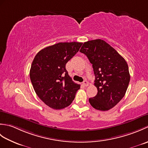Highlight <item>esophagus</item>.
Instances as JSON below:
<instances>
[{"label": "esophagus", "mask_w": 148, "mask_h": 148, "mask_svg": "<svg viewBox=\"0 0 148 148\" xmlns=\"http://www.w3.org/2000/svg\"><path fill=\"white\" fill-rule=\"evenodd\" d=\"M83 84L84 86H88L89 85V83L88 82V81H86V80H84V81H83Z\"/></svg>", "instance_id": "obj_1"}]
</instances>
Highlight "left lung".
I'll return each instance as SVG.
<instances>
[{"mask_svg":"<svg viewBox=\"0 0 148 148\" xmlns=\"http://www.w3.org/2000/svg\"><path fill=\"white\" fill-rule=\"evenodd\" d=\"M79 51L88 58L95 74V86L98 92L89 99L93 108L108 111L125 95L130 76L125 60L103 40L84 42Z\"/></svg>","mask_w":148,"mask_h":148,"instance_id":"1","label":"left lung"}]
</instances>
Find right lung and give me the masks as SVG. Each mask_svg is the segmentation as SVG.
Instances as JSON below:
<instances>
[{
    "instance_id": "right-lung-1",
    "label": "right lung",
    "mask_w": 148,
    "mask_h": 148,
    "mask_svg": "<svg viewBox=\"0 0 148 148\" xmlns=\"http://www.w3.org/2000/svg\"><path fill=\"white\" fill-rule=\"evenodd\" d=\"M82 42H59L37 53L30 71L31 82L39 99L49 108L61 109L73 101L80 85L72 81L65 65Z\"/></svg>"
}]
</instances>
